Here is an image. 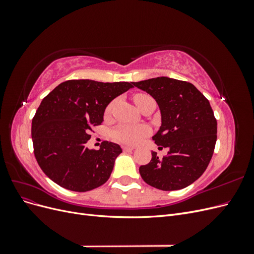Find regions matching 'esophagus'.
Listing matches in <instances>:
<instances>
[{
  "label": "esophagus",
  "mask_w": 254,
  "mask_h": 254,
  "mask_svg": "<svg viewBox=\"0 0 254 254\" xmlns=\"http://www.w3.org/2000/svg\"><path fill=\"white\" fill-rule=\"evenodd\" d=\"M134 148L131 147V146H123V150H124L125 152H131Z\"/></svg>",
  "instance_id": "1"
}]
</instances>
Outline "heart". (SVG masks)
Segmentation results:
<instances>
[{"mask_svg":"<svg viewBox=\"0 0 254 254\" xmlns=\"http://www.w3.org/2000/svg\"><path fill=\"white\" fill-rule=\"evenodd\" d=\"M151 96L145 93H137L133 96L134 102L137 107H140L145 99L150 98ZM114 102H111L105 110V114L109 115L113 109ZM149 129L145 125H127L123 124L114 128L111 131V137L117 142L126 145H135L140 143L144 137L148 134Z\"/></svg>","mask_w":254,"mask_h":254,"instance_id":"obj_1","label":"heart"}]
</instances>
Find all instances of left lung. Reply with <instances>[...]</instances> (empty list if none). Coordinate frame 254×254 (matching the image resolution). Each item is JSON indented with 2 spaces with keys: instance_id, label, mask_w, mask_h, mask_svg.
<instances>
[{
  "instance_id": "1",
  "label": "left lung",
  "mask_w": 254,
  "mask_h": 254,
  "mask_svg": "<svg viewBox=\"0 0 254 254\" xmlns=\"http://www.w3.org/2000/svg\"><path fill=\"white\" fill-rule=\"evenodd\" d=\"M132 83L156 99L162 125L152 140L170 148L162 159L151 151L150 162L139 168L142 179L162 190L187 188L204 173L216 144L217 121L209 101L188 81L157 77Z\"/></svg>"
}]
</instances>
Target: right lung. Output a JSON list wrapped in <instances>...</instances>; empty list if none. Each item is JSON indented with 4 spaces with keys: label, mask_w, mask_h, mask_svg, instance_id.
I'll return each mask as SVG.
<instances>
[{
    "label": "right lung",
    "mask_w": 254,
    "mask_h": 254,
    "mask_svg": "<svg viewBox=\"0 0 254 254\" xmlns=\"http://www.w3.org/2000/svg\"><path fill=\"white\" fill-rule=\"evenodd\" d=\"M132 82L72 79L61 82L45 96L32 121L34 153L51 180L74 191L94 190L109 179L120 145L104 141L101 148L86 144L93 127L104 121L108 104Z\"/></svg>",
    "instance_id": "right-lung-1"
}]
</instances>
